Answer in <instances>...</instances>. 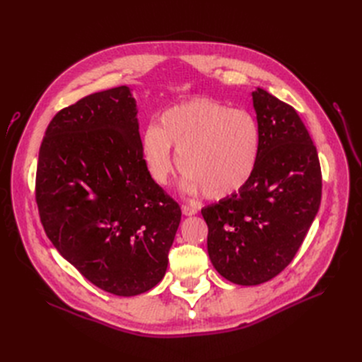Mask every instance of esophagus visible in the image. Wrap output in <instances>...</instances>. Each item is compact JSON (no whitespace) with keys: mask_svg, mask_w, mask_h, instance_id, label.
Returning a JSON list of instances; mask_svg holds the SVG:
<instances>
[{"mask_svg":"<svg viewBox=\"0 0 362 362\" xmlns=\"http://www.w3.org/2000/svg\"><path fill=\"white\" fill-rule=\"evenodd\" d=\"M181 210H182L184 216H194L196 213H198V210H196V208L192 205H182Z\"/></svg>","mask_w":362,"mask_h":362,"instance_id":"34e87169","label":"esophagus"}]
</instances>
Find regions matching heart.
Wrapping results in <instances>:
<instances>
[{
  "instance_id": "heart-1",
  "label": "heart",
  "mask_w": 362,
  "mask_h": 362,
  "mask_svg": "<svg viewBox=\"0 0 362 362\" xmlns=\"http://www.w3.org/2000/svg\"><path fill=\"white\" fill-rule=\"evenodd\" d=\"M259 144V127L250 113L211 98H196L168 108L160 116V127H146L141 152L149 177L158 185L170 181L172 148L184 172L185 193L204 192L208 199H225L250 181Z\"/></svg>"
}]
</instances>
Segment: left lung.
I'll return each instance as SVG.
<instances>
[{
    "label": "left lung",
    "instance_id": "8db88e82",
    "mask_svg": "<svg viewBox=\"0 0 362 362\" xmlns=\"http://www.w3.org/2000/svg\"><path fill=\"white\" fill-rule=\"evenodd\" d=\"M252 100L261 133L255 172L201 211L214 269L238 286L267 282L290 264L322 201L319 156L298 112L262 89Z\"/></svg>",
    "mask_w": 362,
    "mask_h": 362
}]
</instances>
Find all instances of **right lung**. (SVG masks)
I'll return each mask as SVG.
<instances>
[{
    "mask_svg": "<svg viewBox=\"0 0 362 362\" xmlns=\"http://www.w3.org/2000/svg\"><path fill=\"white\" fill-rule=\"evenodd\" d=\"M36 202L54 247L93 286L136 296L163 279L181 208L149 177L127 86L84 96L52 117L39 151Z\"/></svg>",
    "mask_w": 362,
    "mask_h": 362,
    "instance_id": "obj_1",
    "label": "right lung"
}]
</instances>
